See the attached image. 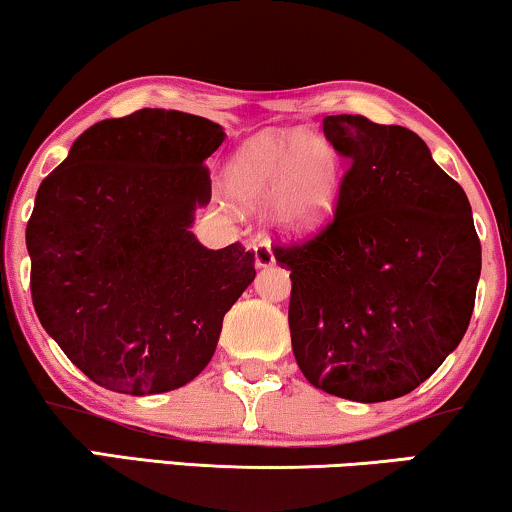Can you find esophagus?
Segmentation results:
<instances>
[{
  "mask_svg": "<svg viewBox=\"0 0 512 512\" xmlns=\"http://www.w3.org/2000/svg\"><path fill=\"white\" fill-rule=\"evenodd\" d=\"M252 248H255V262H257V267H271V264L276 262L274 248H271L269 241L255 243V245H252Z\"/></svg>",
  "mask_w": 512,
  "mask_h": 512,
  "instance_id": "1",
  "label": "esophagus"
}]
</instances>
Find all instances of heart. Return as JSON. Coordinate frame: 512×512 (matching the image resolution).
Listing matches in <instances>:
<instances>
[{
	"instance_id": "1",
	"label": "heart",
	"mask_w": 512,
	"mask_h": 512,
	"mask_svg": "<svg viewBox=\"0 0 512 512\" xmlns=\"http://www.w3.org/2000/svg\"><path fill=\"white\" fill-rule=\"evenodd\" d=\"M229 189L250 205L274 196L278 222L309 231L335 208L338 160L314 134H264L238 151L229 167Z\"/></svg>"
}]
</instances>
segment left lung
Instances as JSON below:
<instances>
[{"label": "left lung", "instance_id": "8db88e82", "mask_svg": "<svg viewBox=\"0 0 512 512\" xmlns=\"http://www.w3.org/2000/svg\"><path fill=\"white\" fill-rule=\"evenodd\" d=\"M323 134L349 160L331 222L274 245L297 366L335 397H404L468 331L482 269L468 196L411 129L328 115Z\"/></svg>", "mask_w": 512, "mask_h": 512}]
</instances>
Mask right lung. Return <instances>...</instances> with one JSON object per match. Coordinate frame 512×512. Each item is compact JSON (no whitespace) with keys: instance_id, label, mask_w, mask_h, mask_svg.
Wrapping results in <instances>:
<instances>
[{"instance_id":"obj_1","label":"right lung","mask_w":512,"mask_h":512,"mask_svg":"<svg viewBox=\"0 0 512 512\" xmlns=\"http://www.w3.org/2000/svg\"><path fill=\"white\" fill-rule=\"evenodd\" d=\"M224 137L198 115L141 108L89 127L40 184L25 229L32 304L106 390L141 397L191 383L255 278V252L208 250L189 229L210 203L203 160Z\"/></svg>"}]
</instances>
